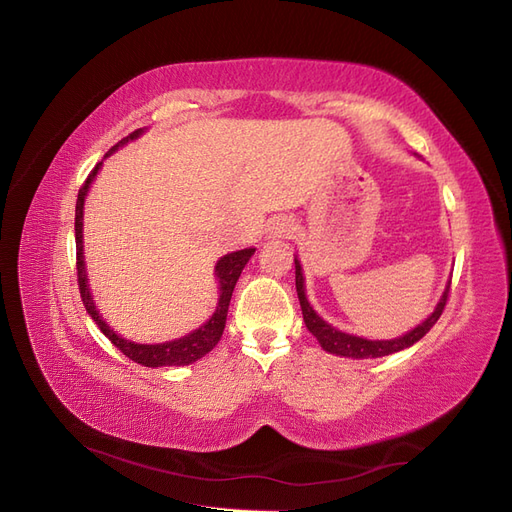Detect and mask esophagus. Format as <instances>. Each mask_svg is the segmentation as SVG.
<instances>
[{
  "label": "esophagus",
  "instance_id": "34e87169",
  "mask_svg": "<svg viewBox=\"0 0 512 512\" xmlns=\"http://www.w3.org/2000/svg\"><path fill=\"white\" fill-rule=\"evenodd\" d=\"M293 232V223L287 217H278L270 223V234L278 236V238H285Z\"/></svg>",
  "mask_w": 512,
  "mask_h": 512
}]
</instances>
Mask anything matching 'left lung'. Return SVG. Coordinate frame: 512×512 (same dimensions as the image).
Listing matches in <instances>:
<instances>
[{"label": "left lung", "instance_id": "1", "mask_svg": "<svg viewBox=\"0 0 512 512\" xmlns=\"http://www.w3.org/2000/svg\"><path fill=\"white\" fill-rule=\"evenodd\" d=\"M451 287V283H449ZM449 287L444 289L442 298L436 306V310L427 317L421 325H417L412 332L393 338V340H366L359 336H351L344 334L340 329L332 327L329 323H325L312 306L306 300V291H304V276H302V266L300 261L295 259V289H298V298H300V306H302V315H304V323L308 327V332L319 340V344L323 346V351L334 353L340 357H353V359H370V357H385L391 353H398L402 349H408L415 342H419L430 329L436 325V321L440 319L444 306H447L449 300Z\"/></svg>", "mask_w": 512, "mask_h": 512}]
</instances>
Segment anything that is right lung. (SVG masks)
<instances>
[{
  "instance_id": "right-lung-1",
  "label": "right lung",
  "mask_w": 512,
  "mask_h": 512,
  "mask_svg": "<svg viewBox=\"0 0 512 512\" xmlns=\"http://www.w3.org/2000/svg\"><path fill=\"white\" fill-rule=\"evenodd\" d=\"M142 134V129L134 131V134H129L127 138H123L119 144H114L110 151L106 153L112 155L117 151L119 146H123L127 140H134ZM102 168V163H97V166L91 170V174L87 176L85 183H82L80 191H78V200H76V219H74V232H76V270H78V289H80V298L82 304H85L87 312L91 315V319L97 323V327L102 329L104 336L117 346V349L127 355L131 361H136V364H142L146 368H159V366H189L193 361L202 359L206 353H210L217 342L223 336V329H225V321H227V310H229V300H232V293L234 287L238 283V278L242 274V268L246 266V261L251 259V255L255 253V249H242L236 253H227L225 257H221L217 261V278H219V304L217 310H214V315L202 325L197 327L195 332H191L189 336H183L178 340L172 342H163V344H138V342H129L125 338H121L119 334H114L112 329L106 325V321L100 317V312H97L93 298H91V291L87 285V270H85V255H82V208H85V197L89 191V185L93 183V178L97 174V170Z\"/></svg>"
}]
</instances>
